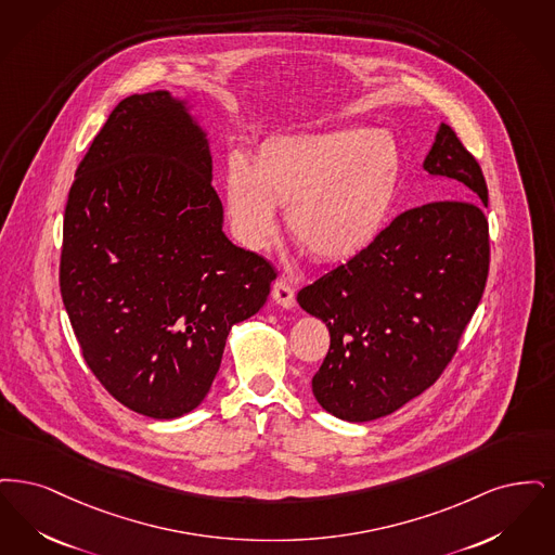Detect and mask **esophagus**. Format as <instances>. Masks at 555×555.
<instances>
[{"label": "esophagus", "instance_id": "esophagus-1", "mask_svg": "<svg viewBox=\"0 0 555 555\" xmlns=\"http://www.w3.org/2000/svg\"><path fill=\"white\" fill-rule=\"evenodd\" d=\"M271 296H273V300H275L280 307H284V309H292V307L296 305L294 288L289 286V282H286V280H278V282L273 284Z\"/></svg>", "mask_w": 555, "mask_h": 555}]
</instances>
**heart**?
Instances as JSON below:
<instances>
[{
  "label": "heart",
  "instance_id": "b5f03b06",
  "mask_svg": "<svg viewBox=\"0 0 555 555\" xmlns=\"http://www.w3.org/2000/svg\"><path fill=\"white\" fill-rule=\"evenodd\" d=\"M402 153L391 132L334 128L269 139L253 166L234 155L223 203L236 238L263 248L286 205L289 236L321 263H344L377 238L398 193Z\"/></svg>",
  "mask_w": 555,
  "mask_h": 555
}]
</instances>
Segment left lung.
<instances>
[{"mask_svg":"<svg viewBox=\"0 0 555 555\" xmlns=\"http://www.w3.org/2000/svg\"><path fill=\"white\" fill-rule=\"evenodd\" d=\"M423 168L452 182L456 198L400 214L296 298L330 330L313 393L341 421L386 416L434 386L481 302L489 273L481 166L441 124Z\"/></svg>","mask_w":555,"mask_h":555,"instance_id":"obj_1","label":"left lung"}]
</instances>
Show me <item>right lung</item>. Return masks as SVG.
Segmentation results:
<instances>
[{"label":"right lung","instance_id":"1","mask_svg":"<svg viewBox=\"0 0 555 555\" xmlns=\"http://www.w3.org/2000/svg\"><path fill=\"white\" fill-rule=\"evenodd\" d=\"M211 151L186 101L121 99L76 169L60 289L82 357L126 409L178 418L216 379L232 325L275 269L223 234Z\"/></svg>","mask_w":555,"mask_h":555}]
</instances>
